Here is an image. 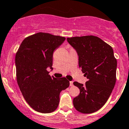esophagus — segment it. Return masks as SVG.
Segmentation results:
<instances>
[{"mask_svg": "<svg viewBox=\"0 0 129 129\" xmlns=\"http://www.w3.org/2000/svg\"><path fill=\"white\" fill-rule=\"evenodd\" d=\"M70 86H73V81H70Z\"/></svg>", "mask_w": 129, "mask_h": 129, "instance_id": "obj_1", "label": "esophagus"}]
</instances>
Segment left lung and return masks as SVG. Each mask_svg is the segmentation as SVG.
Masks as SVG:
<instances>
[{
    "label": "left lung",
    "mask_w": 129,
    "mask_h": 129,
    "mask_svg": "<svg viewBox=\"0 0 129 129\" xmlns=\"http://www.w3.org/2000/svg\"><path fill=\"white\" fill-rule=\"evenodd\" d=\"M79 57V66L88 79L86 84L74 82L80 93L73 99L76 109L90 114L100 109L108 100L116 81L117 60L110 45L95 36L68 38Z\"/></svg>",
    "instance_id": "obj_1"
}]
</instances>
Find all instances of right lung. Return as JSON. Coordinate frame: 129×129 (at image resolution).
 I'll use <instances>...</instances> for the list:
<instances>
[{
	"instance_id": "1",
	"label": "right lung",
	"mask_w": 129,
	"mask_h": 129,
	"mask_svg": "<svg viewBox=\"0 0 129 129\" xmlns=\"http://www.w3.org/2000/svg\"><path fill=\"white\" fill-rule=\"evenodd\" d=\"M64 37L37 33L25 38L15 56L17 80L26 103L36 111L50 113L58 107L59 94L70 86L65 78L49 75L53 70V54Z\"/></svg>"
}]
</instances>
